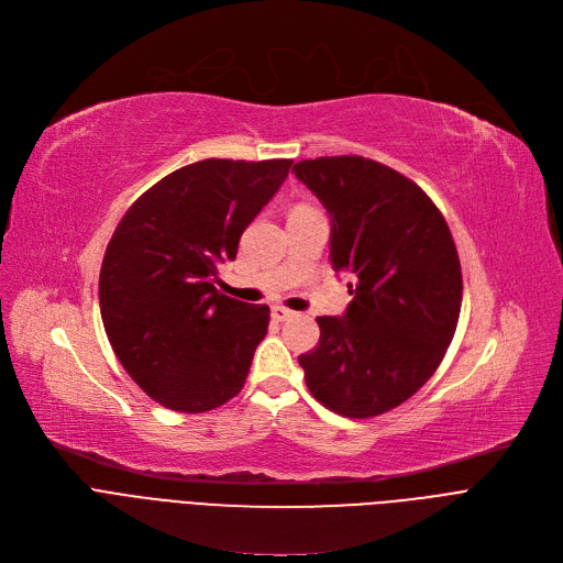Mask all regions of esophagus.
<instances>
[{"label":"esophagus","mask_w":563,"mask_h":563,"mask_svg":"<svg viewBox=\"0 0 563 563\" xmlns=\"http://www.w3.org/2000/svg\"><path fill=\"white\" fill-rule=\"evenodd\" d=\"M272 317H274L276 321H287L289 317H294V312L287 310V308H283V306H274V308H272Z\"/></svg>","instance_id":"esophagus-1"}]
</instances>
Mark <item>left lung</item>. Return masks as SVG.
Instances as JSON below:
<instances>
[{
  "label": "left lung",
  "mask_w": 563,
  "mask_h": 563,
  "mask_svg": "<svg viewBox=\"0 0 563 563\" xmlns=\"http://www.w3.org/2000/svg\"><path fill=\"white\" fill-rule=\"evenodd\" d=\"M291 172L328 210L330 265L353 294L342 317H317L319 346L298 364L328 409L378 417L428 383L453 340L462 308L453 235L417 183L376 161L317 158Z\"/></svg>",
  "instance_id": "8db88e82"
}]
</instances>
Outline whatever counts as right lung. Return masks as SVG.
Instances as JSON below:
<instances>
[{
	"instance_id": "obj_1",
	"label": "right lung",
	"mask_w": 563,
	"mask_h": 563,
	"mask_svg": "<svg viewBox=\"0 0 563 563\" xmlns=\"http://www.w3.org/2000/svg\"><path fill=\"white\" fill-rule=\"evenodd\" d=\"M289 167L221 158L180 167L148 187L112 233L99 274L103 328L129 376L161 405L199 415L244 387L269 308L214 283Z\"/></svg>"
}]
</instances>
